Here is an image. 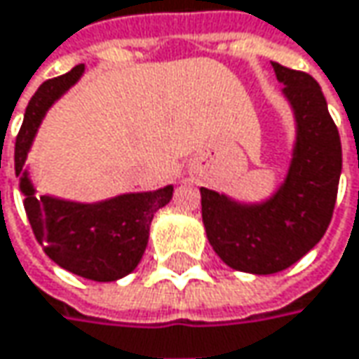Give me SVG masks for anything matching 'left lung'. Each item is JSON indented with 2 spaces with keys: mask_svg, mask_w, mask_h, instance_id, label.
Segmentation results:
<instances>
[{
  "mask_svg": "<svg viewBox=\"0 0 359 359\" xmlns=\"http://www.w3.org/2000/svg\"><path fill=\"white\" fill-rule=\"evenodd\" d=\"M297 117V146L285 184L272 199L242 205L201 189L207 240L227 266L274 274L299 262L325 236L341 175V140L319 83L272 62Z\"/></svg>",
  "mask_w": 359,
  "mask_h": 359,
  "instance_id": "8db88e82",
  "label": "left lung"
}]
</instances>
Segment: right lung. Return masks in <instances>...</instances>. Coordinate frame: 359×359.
<instances>
[{"label": "right lung", "mask_w": 359, "mask_h": 359, "mask_svg": "<svg viewBox=\"0 0 359 359\" xmlns=\"http://www.w3.org/2000/svg\"><path fill=\"white\" fill-rule=\"evenodd\" d=\"M85 67L76 65L67 74L44 81L26 107L24 123L15 137V175L24 193V207L36 240L46 256L76 276L111 283L130 274L148 245L154 213L172 199V187L150 193H130L116 199L83 205L42 195L34 197V187L24 172V162L36 130L58 97L79 81Z\"/></svg>", "instance_id": "obj_1"}]
</instances>
